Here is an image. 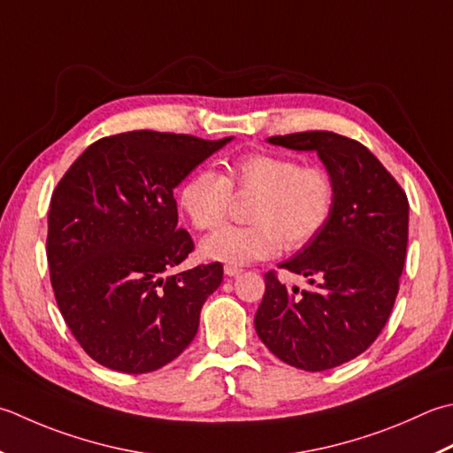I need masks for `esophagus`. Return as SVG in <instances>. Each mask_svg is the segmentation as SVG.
Returning <instances> with one entry per match:
<instances>
[{
	"label": "esophagus",
	"instance_id": "esophagus-1",
	"mask_svg": "<svg viewBox=\"0 0 453 453\" xmlns=\"http://www.w3.org/2000/svg\"><path fill=\"white\" fill-rule=\"evenodd\" d=\"M224 271H226L227 277H235V274H239L243 269L242 267H235V265H226Z\"/></svg>",
	"mask_w": 453,
	"mask_h": 453
}]
</instances>
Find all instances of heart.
<instances>
[{
	"mask_svg": "<svg viewBox=\"0 0 453 453\" xmlns=\"http://www.w3.org/2000/svg\"><path fill=\"white\" fill-rule=\"evenodd\" d=\"M234 194L251 198L245 211L251 224L227 226L202 243L208 259L229 265L269 259L282 247L300 250L322 232L335 208V180L326 166L279 153L232 158L224 174L192 173L179 202L198 232H214L226 221Z\"/></svg>",
	"mask_w": 453,
	"mask_h": 453,
	"instance_id": "heart-1",
	"label": "heart"
}]
</instances>
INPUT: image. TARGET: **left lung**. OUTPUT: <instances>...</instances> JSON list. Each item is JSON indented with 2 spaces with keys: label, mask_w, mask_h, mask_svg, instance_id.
I'll use <instances>...</instances> for the list:
<instances>
[{
  "label": "left lung",
  "mask_w": 453,
  "mask_h": 453,
  "mask_svg": "<svg viewBox=\"0 0 453 453\" xmlns=\"http://www.w3.org/2000/svg\"><path fill=\"white\" fill-rule=\"evenodd\" d=\"M273 145L316 150L335 180L326 227L279 267L303 274L308 288L265 273L255 330L280 361L326 371L361 356L393 312L409 243L403 186L359 141L334 131L269 137Z\"/></svg>",
  "instance_id": "8db88e82"
}]
</instances>
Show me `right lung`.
I'll list each match as a JSON object with an SVG mask.
<instances>
[{"instance_id":"add662e5","label":"right lung","mask_w":453,"mask_h":453,"mask_svg":"<svg viewBox=\"0 0 453 453\" xmlns=\"http://www.w3.org/2000/svg\"><path fill=\"white\" fill-rule=\"evenodd\" d=\"M232 137L127 131L88 147L50 198L47 261L66 326L100 365L141 375L188 348L221 263L163 277L194 251L174 188Z\"/></svg>"}]
</instances>
